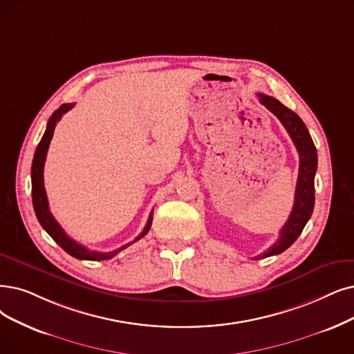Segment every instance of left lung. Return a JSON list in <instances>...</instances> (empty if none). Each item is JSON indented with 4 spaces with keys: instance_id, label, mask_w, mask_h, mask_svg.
I'll return each instance as SVG.
<instances>
[{
    "instance_id": "1",
    "label": "left lung",
    "mask_w": 354,
    "mask_h": 354,
    "mask_svg": "<svg viewBox=\"0 0 354 354\" xmlns=\"http://www.w3.org/2000/svg\"><path fill=\"white\" fill-rule=\"evenodd\" d=\"M260 103L270 110L273 115L280 120V123L285 126L289 136L292 138L293 144L299 152V176L298 183H296V192H295V203L290 212V216L288 222L280 230V235L277 243L273 244L263 254H259L254 260L266 259L276 254L283 252L288 250L295 241L296 238L301 235L304 231L306 222L313 215L314 205H315V186L314 178L317 173L318 157H317V148L314 145V140L310 138L305 123L302 119L296 115L295 111L285 107L276 98L259 93Z\"/></svg>"
}]
</instances>
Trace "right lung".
<instances>
[{
	"mask_svg": "<svg viewBox=\"0 0 354 354\" xmlns=\"http://www.w3.org/2000/svg\"><path fill=\"white\" fill-rule=\"evenodd\" d=\"M74 107V103H66L62 104L58 110H55L52 113V116L48 122L46 131L41 136L40 142L36 148L35 157H33V164H32V199H33V207L36 212L37 221L40 222L41 228H44L52 238L53 241L58 244L62 250H65L69 256H73L78 260H93V261H100V260H109L116 256L118 252H120L122 250L128 248L131 244L136 243L138 239L142 238L144 235L148 234L151 223H152V212L148 218V222L145 225L144 231L140 232L132 243L122 245L120 248L115 250V251H109V252H100V251H91L88 248H86L84 245L75 243L73 238H69L66 235V232L61 228V225L56 222V219L53 218V215L50 214L49 210V203H48V197H46V190L44 186V167H45V161H46V153H48V148L50 144V139L53 136V131L55 126L58 123L62 116L65 115L66 111H69L71 109Z\"/></svg>",
	"mask_w": 354,
	"mask_h": 354,
	"instance_id": "1",
	"label": "right lung"
}]
</instances>
